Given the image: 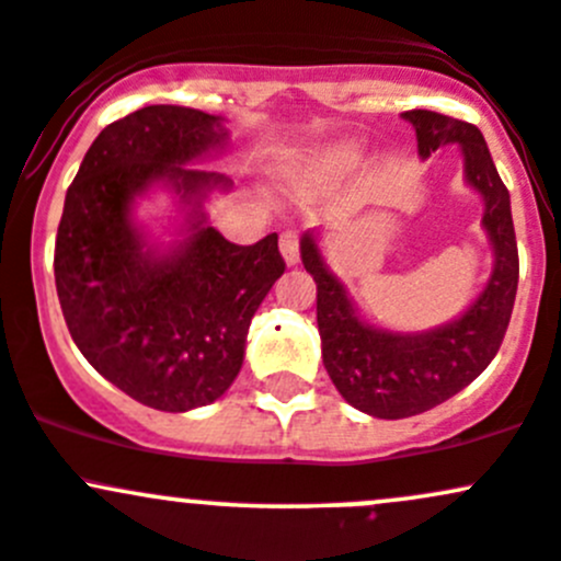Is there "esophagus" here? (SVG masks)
I'll return each mask as SVG.
<instances>
[{
  "mask_svg": "<svg viewBox=\"0 0 561 561\" xmlns=\"http://www.w3.org/2000/svg\"><path fill=\"white\" fill-rule=\"evenodd\" d=\"M280 254H283V262H286L288 267H294V264L299 262V238H297V232H283L280 234Z\"/></svg>",
  "mask_w": 561,
  "mask_h": 561,
  "instance_id": "34e87169",
  "label": "esophagus"
}]
</instances>
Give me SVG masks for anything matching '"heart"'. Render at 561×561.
Here are the masks:
<instances>
[{"mask_svg": "<svg viewBox=\"0 0 561 561\" xmlns=\"http://www.w3.org/2000/svg\"><path fill=\"white\" fill-rule=\"evenodd\" d=\"M364 162V144L342 138V141L327 144L312 154L305 168V184L334 186L351 179Z\"/></svg>", "mask_w": 561, "mask_h": 561, "instance_id": "obj_1", "label": "heart"}]
</instances>
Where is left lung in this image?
Segmentation results:
<instances>
[{
    "label": "left lung",
    "instance_id": "obj_1",
    "mask_svg": "<svg viewBox=\"0 0 561 561\" xmlns=\"http://www.w3.org/2000/svg\"><path fill=\"white\" fill-rule=\"evenodd\" d=\"M401 117L412 123L423 160L447 144L460 147L466 184L484 201L481 227L490 238L495 264L479 297L455 321L427 331H390L360 316L345 283L329 270L318 232L302 234L299 254L318 286L323 366L342 399L379 420L427 412L471 385L500 351L519 283L511 197L481 130L427 110L403 112Z\"/></svg>",
    "mask_w": 561,
    "mask_h": 561
}]
</instances>
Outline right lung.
Instances as JSON below:
<instances>
[{
	"mask_svg": "<svg viewBox=\"0 0 561 561\" xmlns=\"http://www.w3.org/2000/svg\"><path fill=\"white\" fill-rule=\"evenodd\" d=\"M227 147L216 114L144 106L101 130L66 190L56 288L71 340L101 377L160 412L225 396L251 318L286 270L275 232L234 245L208 225L203 203L232 182L192 165ZM152 188L171 191L183 210L171 244H154L135 219Z\"/></svg>",
	"mask_w": 561,
	"mask_h": 561,
	"instance_id": "add662e5",
	"label": "right lung"
}]
</instances>
